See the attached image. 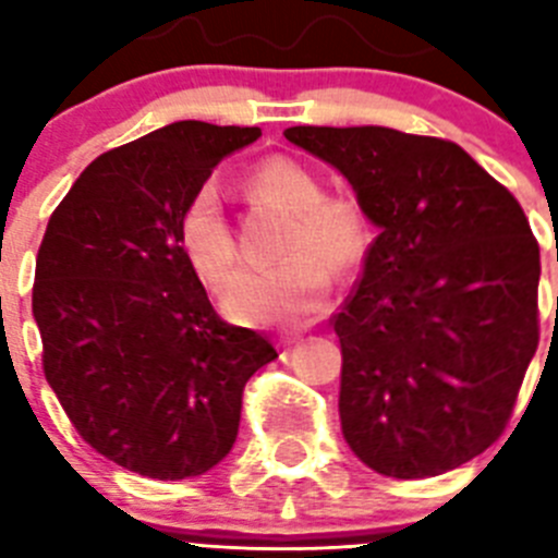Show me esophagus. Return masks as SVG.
Here are the masks:
<instances>
[{
  "label": "esophagus",
  "instance_id": "1",
  "mask_svg": "<svg viewBox=\"0 0 558 558\" xmlns=\"http://www.w3.org/2000/svg\"><path fill=\"white\" fill-rule=\"evenodd\" d=\"M293 342H299V337H293V340H288V345H293Z\"/></svg>",
  "mask_w": 558,
  "mask_h": 558
}]
</instances>
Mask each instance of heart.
<instances>
[{
	"mask_svg": "<svg viewBox=\"0 0 558 558\" xmlns=\"http://www.w3.org/2000/svg\"><path fill=\"white\" fill-rule=\"evenodd\" d=\"M245 196L290 209L282 259L252 268L229 288L227 313L245 324H295L318 315L331 288V268L349 270L367 252V216L349 193H324L320 179L290 157H268L243 177ZM179 243L204 282L223 288L240 248L216 187L202 185L179 216Z\"/></svg>",
	"mask_w": 558,
	"mask_h": 558,
	"instance_id": "b5f03b06",
	"label": "heart"
}]
</instances>
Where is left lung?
<instances>
[{"label": "left lung", "mask_w": 558, "mask_h": 558, "mask_svg": "<svg viewBox=\"0 0 558 558\" xmlns=\"http://www.w3.org/2000/svg\"><path fill=\"white\" fill-rule=\"evenodd\" d=\"M379 227L340 313V423L381 476L428 478L487 451L539 342V243L462 146L387 126H290Z\"/></svg>", "instance_id": "left-lung-1"}]
</instances>
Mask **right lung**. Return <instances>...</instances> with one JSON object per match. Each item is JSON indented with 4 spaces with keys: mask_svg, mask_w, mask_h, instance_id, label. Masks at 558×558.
<instances>
[{
    "mask_svg": "<svg viewBox=\"0 0 558 558\" xmlns=\"http://www.w3.org/2000/svg\"><path fill=\"white\" fill-rule=\"evenodd\" d=\"M259 126L177 121L96 157L49 218L33 315L44 376L110 462L160 482L202 476L234 446L243 387L276 349L213 310L179 216Z\"/></svg>",
    "mask_w": 558,
    "mask_h": 558,
    "instance_id": "add662e5",
    "label": "right lung"
}]
</instances>
